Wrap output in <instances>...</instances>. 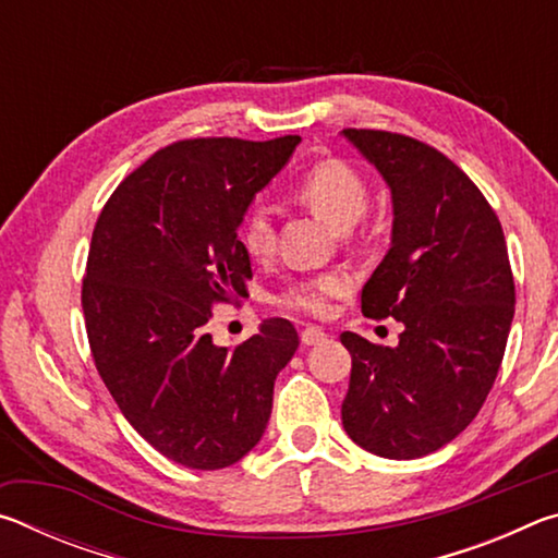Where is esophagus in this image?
I'll return each mask as SVG.
<instances>
[{
  "instance_id": "1",
  "label": "esophagus",
  "mask_w": 558,
  "mask_h": 558,
  "mask_svg": "<svg viewBox=\"0 0 558 558\" xmlns=\"http://www.w3.org/2000/svg\"><path fill=\"white\" fill-rule=\"evenodd\" d=\"M300 339H302V344H305V347H315V344L325 342L327 332H325V329H319V327H307V329H302Z\"/></svg>"
}]
</instances>
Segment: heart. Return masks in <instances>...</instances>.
<instances>
[{"mask_svg": "<svg viewBox=\"0 0 558 558\" xmlns=\"http://www.w3.org/2000/svg\"><path fill=\"white\" fill-rule=\"evenodd\" d=\"M295 199L307 206L319 221H325L337 233L352 231L356 221L366 211L364 179L339 159H325L310 167L295 184ZM241 243L245 253L256 260H266L276 248V229L266 209H251L243 216L241 223ZM352 280L344 272H323V276L292 282L282 292L280 302L290 310H302L310 315H325L329 310V300L344 295Z\"/></svg>", "mask_w": 558, "mask_h": 558, "instance_id": "heart-1", "label": "heart"}]
</instances>
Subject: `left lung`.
Segmentation results:
<instances>
[{
    "instance_id": "obj_1",
    "label": "left lung",
    "mask_w": 558,
    "mask_h": 558,
    "mask_svg": "<svg viewBox=\"0 0 558 558\" xmlns=\"http://www.w3.org/2000/svg\"><path fill=\"white\" fill-rule=\"evenodd\" d=\"M391 192V245L362 290V313L403 325L396 347L344 332L352 376L347 436L413 460L460 436L483 409L514 317V280L493 206L460 167L418 140L339 132Z\"/></svg>"
}]
</instances>
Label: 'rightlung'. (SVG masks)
Masks as SVG:
<instances>
[{
  "label": "right lung",
  "instance_id": "right-lung-1",
  "mask_svg": "<svg viewBox=\"0 0 558 558\" xmlns=\"http://www.w3.org/2000/svg\"><path fill=\"white\" fill-rule=\"evenodd\" d=\"M298 145H169L125 177L93 231L83 315L98 374L130 426L184 468H229L258 446L300 344L288 319H266L235 349L206 329L214 302L245 295L243 216Z\"/></svg>",
  "mask_w": 558,
  "mask_h": 558
}]
</instances>
